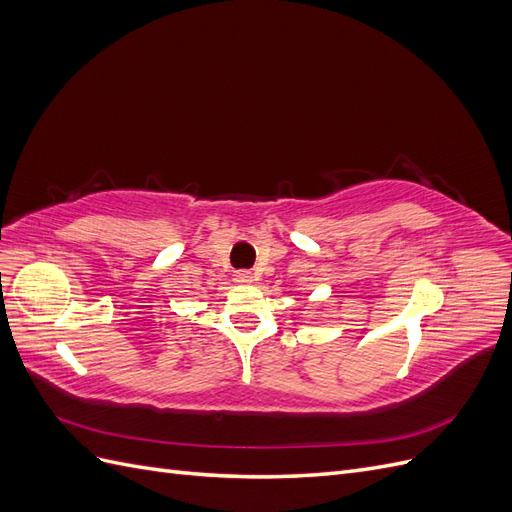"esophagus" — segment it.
Returning a JSON list of instances; mask_svg holds the SVG:
<instances>
[{"label": "esophagus", "instance_id": "34e87169", "mask_svg": "<svg viewBox=\"0 0 512 512\" xmlns=\"http://www.w3.org/2000/svg\"><path fill=\"white\" fill-rule=\"evenodd\" d=\"M235 282L237 284H252L254 275H252V271H235Z\"/></svg>", "mask_w": 512, "mask_h": 512}]
</instances>
